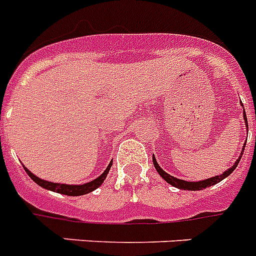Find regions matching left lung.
Listing matches in <instances>:
<instances>
[{"mask_svg": "<svg viewBox=\"0 0 256 256\" xmlns=\"http://www.w3.org/2000/svg\"><path fill=\"white\" fill-rule=\"evenodd\" d=\"M244 106V104H242ZM244 123H246V126L248 128V118H246V114H244ZM242 150H244V146L242 148ZM244 152H241V155H240V158L236 160L234 164L232 166V167L229 168V170H226V172H222V174H218V176H214V178H207V180H200V181H185V180H180V178H174V176H171L170 174H167V172H164L163 170H162L160 167H159L158 162H156V159H155V156L152 155V163H154V167L155 170L158 171V174H160L162 178H164L166 181H167L168 184L172 185V186L178 188V189H182V190H202V189H206V188L208 186H212V185L218 184V182H220L222 180H224L226 178H228L229 174H232L233 171L236 170V167L238 166V163H240V160H241V156Z\"/></svg>", "mask_w": 256, "mask_h": 256, "instance_id": "obj_1", "label": "left lung"}]
</instances>
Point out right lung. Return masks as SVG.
Returning a JSON list of instances; mask_svg holds the SVG:
<instances>
[{
    "instance_id": "right-lung-1",
    "label": "right lung",
    "mask_w": 256,
    "mask_h": 256,
    "mask_svg": "<svg viewBox=\"0 0 256 256\" xmlns=\"http://www.w3.org/2000/svg\"><path fill=\"white\" fill-rule=\"evenodd\" d=\"M112 166V163L110 162V164L107 166V168L104 170V174L101 176H98L96 180L90 181V182H86V184H82V185H67V184H60V182H50V181H45L42 178H37L36 174H34L30 170L24 167L26 172L28 174L32 180L36 182L37 185H40L41 188L44 189H48V190H52V192H56V193H60V194H64V196H84V194H88L90 192L96 190L97 188H100L102 185V182L104 181L106 178L107 174L110 171V167Z\"/></svg>"
}]
</instances>
